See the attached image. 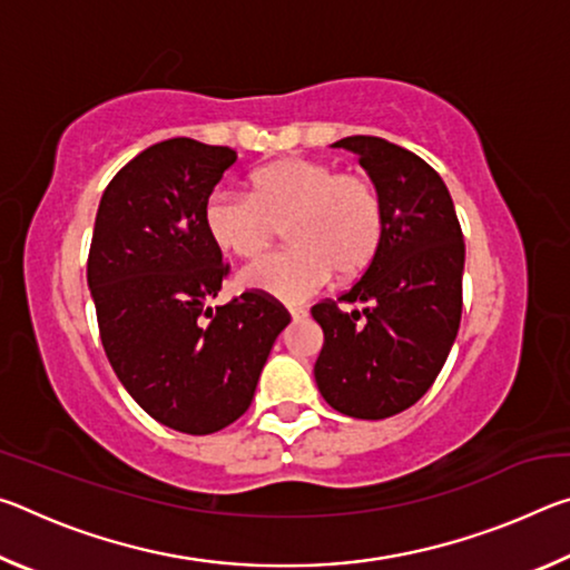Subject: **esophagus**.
Listing matches in <instances>:
<instances>
[{
  "instance_id": "34e87169",
  "label": "esophagus",
  "mask_w": 570,
  "mask_h": 570,
  "mask_svg": "<svg viewBox=\"0 0 570 570\" xmlns=\"http://www.w3.org/2000/svg\"><path fill=\"white\" fill-rule=\"evenodd\" d=\"M288 314H292V320H304V316H306V308H302V306H292V308H288Z\"/></svg>"
}]
</instances>
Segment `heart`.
<instances>
[{
  "instance_id": "obj_1",
  "label": "heart",
  "mask_w": 570,
  "mask_h": 570,
  "mask_svg": "<svg viewBox=\"0 0 570 570\" xmlns=\"http://www.w3.org/2000/svg\"><path fill=\"white\" fill-rule=\"evenodd\" d=\"M210 238L254 258L286 230V246L248 264L240 286L296 304L322 292L332 274L360 276L384 236L382 193L364 173H336L308 158H282L254 176V193L216 188L206 198Z\"/></svg>"
}]
</instances>
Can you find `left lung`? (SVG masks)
I'll return each instance as SVG.
<instances>
[{"label": "left lung", "mask_w": 570, "mask_h": 570, "mask_svg": "<svg viewBox=\"0 0 570 570\" xmlns=\"http://www.w3.org/2000/svg\"><path fill=\"white\" fill-rule=\"evenodd\" d=\"M334 148L356 153L377 183L384 236L350 292L312 306L324 330L314 377L336 412L384 420L412 407L448 360L460 330L465 240L448 186L420 156L374 135Z\"/></svg>", "instance_id": "1"}]
</instances>
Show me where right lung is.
Returning <instances> with one entry per match:
<instances>
[{"mask_svg":"<svg viewBox=\"0 0 570 570\" xmlns=\"http://www.w3.org/2000/svg\"><path fill=\"white\" fill-rule=\"evenodd\" d=\"M236 150L190 138L156 142L102 193L88 286L115 374L153 420L210 435L248 410L268 352L292 322L274 296L208 306L228 276L204 206Z\"/></svg>","mask_w":570,"mask_h":570,"instance_id":"right-lung-1","label":"right lung"}]
</instances>
